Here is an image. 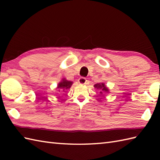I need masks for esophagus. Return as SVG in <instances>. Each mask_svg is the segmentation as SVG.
Here are the masks:
<instances>
[{
	"label": "esophagus",
	"instance_id": "34e87169",
	"mask_svg": "<svg viewBox=\"0 0 160 160\" xmlns=\"http://www.w3.org/2000/svg\"><path fill=\"white\" fill-rule=\"evenodd\" d=\"M87 82V80L84 77H82V78H80L79 80H78V82H79L80 84H86Z\"/></svg>",
	"mask_w": 160,
	"mask_h": 160
}]
</instances>
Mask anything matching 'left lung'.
I'll return each mask as SVG.
<instances>
[{
  "instance_id": "left-lung-1",
  "label": "left lung",
  "mask_w": 160,
  "mask_h": 160,
  "mask_svg": "<svg viewBox=\"0 0 160 160\" xmlns=\"http://www.w3.org/2000/svg\"><path fill=\"white\" fill-rule=\"evenodd\" d=\"M94 87L95 88H97L98 89H101V91H106V92H108V89H107V88L106 87V86L104 85V84H103V83H99V84H95L94 85ZM100 92V93H102V92Z\"/></svg>"
}]
</instances>
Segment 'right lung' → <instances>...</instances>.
Here are the masks:
<instances>
[{"label":"right lung","mask_w":160,"mask_h":160,"mask_svg":"<svg viewBox=\"0 0 160 160\" xmlns=\"http://www.w3.org/2000/svg\"><path fill=\"white\" fill-rule=\"evenodd\" d=\"M71 85H72V82L63 79L62 80V82H60L58 84V85L57 88L60 91H64L66 89H69Z\"/></svg>","instance_id":"add662e5"}]
</instances>
